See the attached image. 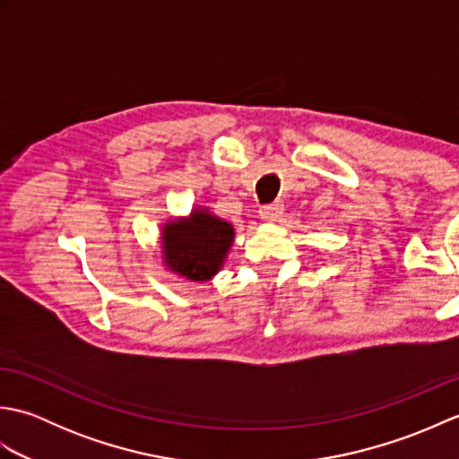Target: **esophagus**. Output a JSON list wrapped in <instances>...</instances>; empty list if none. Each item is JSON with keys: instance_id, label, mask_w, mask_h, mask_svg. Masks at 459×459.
<instances>
[{"instance_id": "obj_1", "label": "esophagus", "mask_w": 459, "mask_h": 459, "mask_svg": "<svg viewBox=\"0 0 459 459\" xmlns=\"http://www.w3.org/2000/svg\"><path fill=\"white\" fill-rule=\"evenodd\" d=\"M280 214H281V204H278V203H272V204H264V207H260V219L266 221V222L278 221Z\"/></svg>"}]
</instances>
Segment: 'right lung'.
<instances>
[{
	"instance_id": "obj_1",
	"label": "right lung",
	"mask_w": 459,
	"mask_h": 459,
	"mask_svg": "<svg viewBox=\"0 0 459 459\" xmlns=\"http://www.w3.org/2000/svg\"><path fill=\"white\" fill-rule=\"evenodd\" d=\"M235 240L232 224L207 209H195L187 219L165 222L161 252L165 266L193 281H207L222 268Z\"/></svg>"
}]
</instances>
